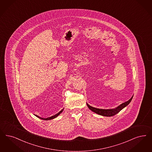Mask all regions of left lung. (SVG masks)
Masks as SVG:
<instances>
[{"instance_id": "1", "label": "left lung", "mask_w": 152, "mask_h": 152, "mask_svg": "<svg viewBox=\"0 0 152 152\" xmlns=\"http://www.w3.org/2000/svg\"><path fill=\"white\" fill-rule=\"evenodd\" d=\"M133 98V96L128 101L124 102V103H121L119 106H118L115 109H97L93 107L89 104L87 103V106L88 108L90 110H91L94 113L98 114L100 115L104 116H112L115 115L116 114H118L119 111H121V110L124 109L126 106H127L129 103L131 102L132 99Z\"/></svg>"}]
</instances>
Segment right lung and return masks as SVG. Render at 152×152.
I'll list each match as a JSON object with an SVG mask.
<instances>
[{"instance_id":"add662e5","label":"right lung","mask_w":152,"mask_h":152,"mask_svg":"<svg viewBox=\"0 0 152 152\" xmlns=\"http://www.w3.org/2000/svg\"><path fill=\"white\" fill-rule=\"evenodd\" d=\"M63 111V109L61 110V111H59L58 113H57L56 114H55L54 115L52 116H51V117H49V118H41V117H39V116H38L36 115L37 117H38V118H40V119H43V120H45V121H48V120H51V119H54L55 118H56L59 115V114H61V113H62V111Z\"/></svg>"}]
</instances>
